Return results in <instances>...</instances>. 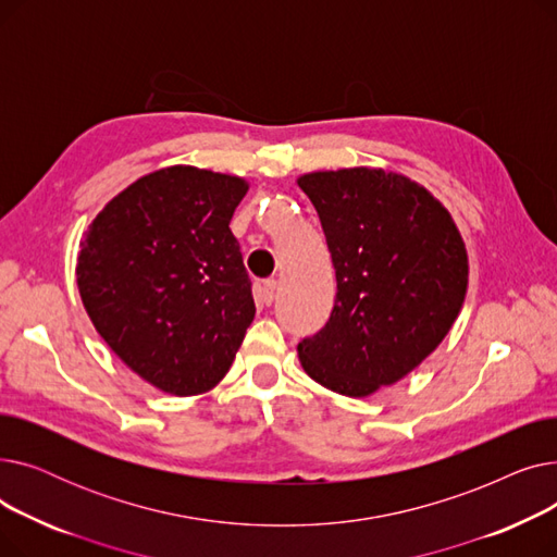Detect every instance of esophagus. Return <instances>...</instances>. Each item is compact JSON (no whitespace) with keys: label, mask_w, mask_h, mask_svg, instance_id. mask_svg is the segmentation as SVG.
Masks as SVG:
<instances>
[{"label":"esophagus","mask_w":557,"mask_h":557,"mask_svg":"<svg viewBox=\"0 0 557 557\" xmlns=\"http://www.w3.org/2000/svg\"><path fill=\"white\" fill-rule=\"evenodd\" d=\"M275 294H277V282L275 280L263 282V286H261V300L267 302V305H273L275 302Z\"/></svg>","instance_id":"34e87169"}]
</instances>
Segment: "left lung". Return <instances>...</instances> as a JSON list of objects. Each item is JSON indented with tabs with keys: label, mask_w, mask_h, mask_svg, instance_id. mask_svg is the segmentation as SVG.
Listing matches in <instances>:
<instances>
[{
	"label": "left lung",
	"mask_w": 557,
	"mask_h": 557,
	"mask_svg": "<svg viewBox=\"0 0 557 557\" xmlns=\"http://www.w3.org/2000/svg\"><path fill=\"white\" fill-rule=\"evenodd\" d=\"M298 185L336 271L330 320L298 343L302 368L334 393L372 395L420 366L454 325L465 244L443 205L393 171H318Z\"/></svg>",
	"instance_id": "left-lung-1"
}]
</instances>
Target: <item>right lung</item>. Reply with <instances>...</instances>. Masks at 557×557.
Returning <instances> with one entry per match:
<instances>
[{"label":"right lung","mask_w":557,"mask_h":557,"mask_svg":"<svg viewBox=\"0 0 557 557\" xmlns=\"http://www.w3.org/2000/svg\"><path fill=\"white\" fill-rule=\"evenodd\" d=\"M237 175L169 166L112 198L81 242L76 282L97 332L171 395L214 388L255 318L230 219Z\"/></svg>","instance_id":"right-lung-1"}]
</instances>
